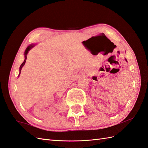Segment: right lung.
Instances as JSON below:
<instances>
[{
	"label": "right lung",
	"instance_id": "add662e5",
	"mask_svg": "<svg viewBox=\"0 0 148 148\" xmlns=\"http://www.w3.org/2000/svg\"><path fill=\"white\" fill-rule=\"evenodd\" d=\"M32 47H33V45H30V46H28V47H27V49H25V52H24L25 60H24V61L23 62H22V64H21V66H20V68H19V71H20L19 75H20V74H21V70H22V67H23V66H24V64H25V61H26V59H27V53H28V52H29V51L30 50V49H31Z\"/></svg>",
	"mask_w": 148,
	"mask_h": 148
}]
</instances>
